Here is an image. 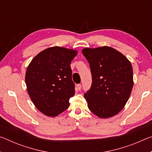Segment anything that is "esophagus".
Segmentation results:
<instances>
[{"mask_svg":"<svg viewBox=\"0 0 152 152\" xmlns=\"http://www.w3.org/2000/svg\"><path fill=\"white\" fill-rule=\"evenodd\" d=\"M81 88H82V85L81 84H77V89L78 90V91H80L81 90Z\"/></svg>","mask_w":152,"mask_h":152,"instance_id":"obj_1","label":"esophagus"}]
</instances>
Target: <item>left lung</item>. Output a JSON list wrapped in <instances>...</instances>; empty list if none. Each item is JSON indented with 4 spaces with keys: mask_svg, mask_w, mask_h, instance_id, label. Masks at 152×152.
Wrapping results in <instances>:
<instances>
[{
    "mask_svg": "<svg viewBox=\"0 0 152 152\" xmlns=\"http://www.w3.org/2000/svg\"><path fill=\"white\" fill-rule=\"evenodd\" d=\"M91 67L92 83L84 96L92 113L102 119L115 116L127 103L133 86L130 61L109 46L82 50Z\"/></svg>",
    "mask_w": 152,
    "mask_h": 152,
    "instance_id": "8db88e82",
    "label": "left lung"
}]
</instances>
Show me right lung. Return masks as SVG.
I'll return each mask as SVG.
<instances>
[{
	"label": "right lung",
	"mask_w": 152,
	"mask_h": 152,
	"mask_svg": "<svg viewBox=\"0 0 152 152\" xmlns=\"http://www.w3.org/2000/svg\"><path fill=\"white\" fill-rule=\"evenodd\" d=\"M78 51L51 47L33 58L25 73L27 92L35 107L48 117L58 116L68 109L75 94L71 61Z\"/></svg>",
	"instance_id": "1"
}]
</instances>
